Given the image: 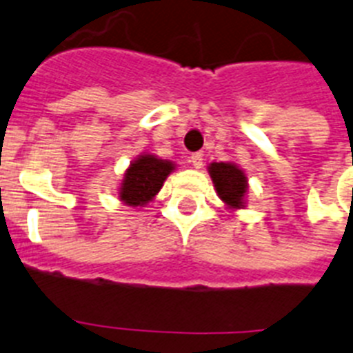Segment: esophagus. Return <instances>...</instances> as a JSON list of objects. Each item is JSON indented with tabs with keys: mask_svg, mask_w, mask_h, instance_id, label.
Listing matches in <instances>:
<instances>
[{
	"mask_svg": "<svg viewBox=\"0 0 353 353\" xmlns=\"http://www.w3.org/2000/svg\"><path fill=\"white\" fill-rule=\"evenodd\" d=\"M189 162H191L194 170H199V168L203 166V154H192L189 157Z\"/></svg>",
	"mask_w": 353,
	"mask_h": 353,
	"instance_id": "esophagus-1",
	"label": "esophagus"
}]
</instances>
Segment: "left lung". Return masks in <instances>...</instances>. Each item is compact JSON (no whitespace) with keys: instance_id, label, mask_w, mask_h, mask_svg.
<instances>
[{"instance_id":"left-lung-1","label":"left lung","mask_w":353,"mask_h":353,"mask_svg":"<svg viewBox=\"0 0 353 353\" xmlns=\"http://www.w3.org/2000/svg\"><path fill=\"white\" fill-rule=\"evenodd\" d=\"M208 174L215 192L228 210H240L248 205V174L235 162H210Z\"/></svg>"}]
</instances>
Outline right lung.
<instances>
[{
	"instance_id": "right-lung-1",
	"label": "right lung",
	"mask_w": 353,
	"mask_h": 353,
	"mask_svg": "<svg viewBox=\"0 0 353 353\" xmlns=\"http://www.w3.org/2000/svg\"><path fill=\"white\" fill-rule=\"evenodd\" d=\"M176 164L154 154L138 155L129 164L118 185V199L127 207L141 208L148 205L162 189Z\"/></svg>"
}]
</instances>
